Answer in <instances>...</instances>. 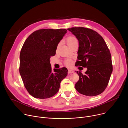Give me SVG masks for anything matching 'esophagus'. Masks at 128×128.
<instances>
[{
	"label": "esophagus",
	"mask_w": 128,
	"mask_h": 128,
	"mask_svg": "<svg viewBox=\"0 0 128 128\" xmlns=\"http://www.w3.org/2000/svg\"><path fill=\"white\" fill-rule=\"evenodd\" d=\"M74 71L72 70H71V69H69L68 71V74H72V73H74Z\"/></svg>",
	"instance_id": "34e87169"
}]
</instances>
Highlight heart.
Instances as JSON below:
<instances>
[{
	"instance_id": "1",
	"label": "heart",
	"mask_w": 128,
	"mask_h": 128,
	"mask_svg": "<svg viewBox=\"0 0 128 128\" xmlns=\"http://www.w3.org/2000/svg\"><path fill=\"white\" fill-rule=\"evenodd\" d=\"M66 42H67V44L69 46V47H71L74 44L78 42V40L77 38L75 37V36H69L68 37H67L66 38ZM59 46H60V44H58L57 46V48H59ZM71 63H72L71 61L69 59L66 60L65 61V64L68 66H70L71 65Z\"/></svg>"
}]
</instances>
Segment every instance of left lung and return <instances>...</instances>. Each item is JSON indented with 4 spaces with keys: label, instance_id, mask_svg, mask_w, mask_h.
<instances>
[{
    "label": "left lung",
    "instance_id": "obj_1",
    "mask_svg": "<svg viewBox=\"0 0 128 128\" xmlns=\"http://www.w3.org/2000/svg\"><path fill=\"white\" fill-rule=\"evenodd\" d=\"M79 42L76 66L86 67L85 74L76 71L79 80L75 88L80 93L94 96L103 92L112 72L110 52L102 36L96 31L84 27L67 29Z\"/></svg>",
    "mask_w": 128,
    "mask_h": 128
}]
</instances>
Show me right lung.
I'll return each mask as SVG.
<instances>
[{"label": "right lung", "mask_w": 128, "mask_h": 128, "mask_svg": "<svg viewBox=\"0 0 128 128\" xmlns=\"http://www.w3.org/2000/svg\"><path fill=\"white\" fill-rule=\"evenodd\" d=\"M67 30L42 29L26 39L20 54L19 71L28 93L38 99H46L57 93L61 81L67 75L65 67L52 70L50 58L54 56L58 44Z\"/></svg>", "instance_id": "obj_1"}]
</instances>
